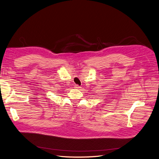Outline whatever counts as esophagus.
<instances>
[{"mask_svg":"<svg viewBox=\"0 0 159 159\" xmlns=\"http://www.w3.org/2000/svg\"><path fill=\"white\" fill-rule=\"evenodd\" d=\"M74 87H75V88H77V89H79L81 88L79 85H75Z\"/></svg>","mask_w":159,"mask_h":159,"instance_id":"34e87169","label":"esophagus"}]
</instances>
